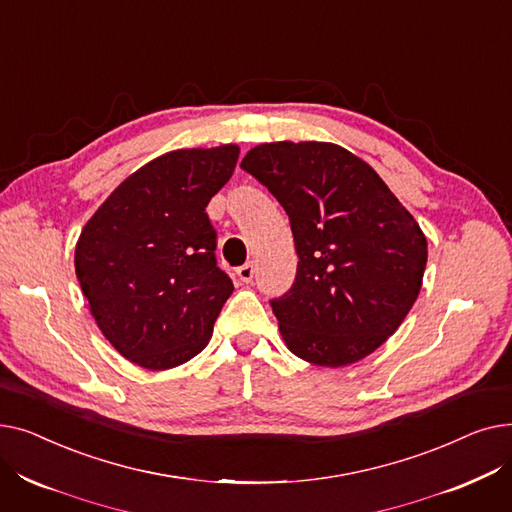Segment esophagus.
I'll use <instances>...</instances> for the list:
<instances>
[{
    "mask_svg": "<svg viewBox=\"0 0 512 512\" xmlns=\"http://www.w3.org/2000/svg\"><path fill=\"white\" fill-rule=\"evenodd\" d=\"M236 276L240 278V282H245V284H249V282H253V276H255V265L249 261V263H245V265H240L238 270H236Z\"/></svg>",
    "mask_w": 512,
    "mask_h": 512,
    "instance_id": "esophagus-1",
    "label": "esophagus"
}]
</instances>
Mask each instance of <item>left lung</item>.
I'll use <instances>...</instances> for the list:
<instances>
[{
  "label": "left lung",
  "instance_id": "obj_1",
  "mask_svg": "<svg viewBox=\"0 0 512 512\" xmlns=\"http://www.w3.org/2000/svg\"><path fill=\"white\" fill-rule=\"evenodd\" d=\"M240 168L290 220L297 276L270 301L286 346L321 367L371 355L421 290L427 240L413 215L371 166L332 143H265Z\"/></svg>",
  "mask_w": 512,
  "mask_h": 512
}]
</instances>
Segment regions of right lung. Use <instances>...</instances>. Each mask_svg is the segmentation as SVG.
Wrapping results in <instances>:
<instances>
[{
	"mask_svg": "<svg viewBox=\"0 0 512 512\" xmlns=\"http://www.w3.org/2000/svg\"><path fill=\"white\" fill-rule=\"evenodd\" d=\"M236 145L178 149L128 176L80 232L76 278L103 336L128 361L172 369L199 355L234 290L205 211Z\"/></svg>",
	"mask_w": 512,
	"mask_h": 512,
	"instance_id": "add662e5",
	"label": "right lung"
}]
</instances>
